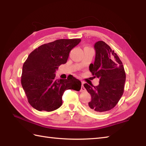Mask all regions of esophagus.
<instances>
[{
	"label": "esophagus",
	"mask_w": 146,
	"mask_h": 146,
	"mask_svg": "<svg viewBox=\"0 0 146 146\" xmlns=\"http://www.w3.org/2000/svg\"><path fill=\"white\" fill-rule=\"evenodd\" d=\"M82 87H81V90H80V92H85V91H86V89L85 88V87H84V86H83V84H84V82H82Z\"/></svg>",
	"instance_id": "34e87169"
}]
</instances>
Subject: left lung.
Instances as JSON below:
<instances>
[{
  "mask_svg": "<svg viewBox=\"0 0 146 146\" xmlns=\"http://www.w3.org/2000/svg\"><path fill=\"white\" fill-rule=\"evenodd\" d=\"M95 58L89 70L94 78L100 79L99 85L85 83L92 100L87 109L94 113H102L115 106L123 95L125 72L122 61L108 44L102 41L95 42Z\"/></svg>",
  "mask_w": 146,
  "mask_h": 146,
  "instance_id": "1",
  "label": "left lung"
}]
</instances>
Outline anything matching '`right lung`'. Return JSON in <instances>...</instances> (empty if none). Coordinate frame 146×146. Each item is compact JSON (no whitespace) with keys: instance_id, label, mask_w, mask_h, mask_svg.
Listing matches in <instances>:
<instances>
[{"instance_id":"obj_1","label":"right lung","mask_w":146,"mask_h":146,"mask_svg":"<svg viewBox=\"0 0 146 146\" xmlns=\"http://www.w3.org/2000/svg\"><path fill=\"white\" fill-rule=\"evenodd\" d=\"M80 41V39H61L42 44L24 62L21 84L29 104L37 110H56L61 106L66 90L81 89V82L72 75L57 80L54 73L59 66L66 63L70 51Z\"/></svg>"}]
</instances>
